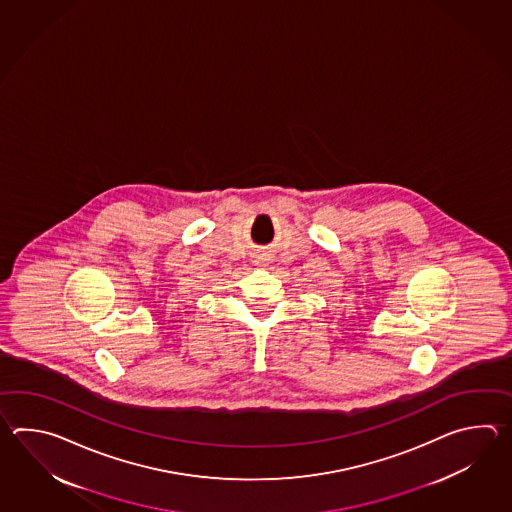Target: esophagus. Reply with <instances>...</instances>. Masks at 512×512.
Returning <instances> with one entry per match:
<instances>
[{
  "label": "esophagus",
  "instance_id": "34e87169",
  "mask_svg": "<svg viewBox=\"0 0 512 512\" xmlns=\"http://www.w3.org/2000/svg\"><path fill=\"white\" fill-rule=\"evenodd\" d=\"M267 261H269V258H267L265 254H263V256H258V258H256V263H260V265H265Z\"/></svg>",
  "mask_w": 512,
  "mask_h": 512
}]
</instances>
